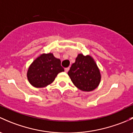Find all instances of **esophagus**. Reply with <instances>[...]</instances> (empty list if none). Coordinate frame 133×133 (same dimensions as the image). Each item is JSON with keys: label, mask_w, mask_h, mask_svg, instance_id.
Masks as SVG:
<instances>
[{"label": "esophagus", "mask_w": 133, "mask_h": 133, "mask_svg": "<svg viewBox=\"0 0 133 133\" xmlns=\"http://www.w3.org/2000/svg\"><path fill=\"white\" fill-rule=\"evenodd\" d=\"M69 70V68H65V72H68V71Z\"/></svg>", "instance_id": "obj_1"}]
</instances>
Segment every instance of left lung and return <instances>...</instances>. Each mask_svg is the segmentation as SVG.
<instances>
[{"mask_svg": "<svg viewBox=\"0 0 133 133\" xmlns=\"http://www.w3.org/2000/svg\"><path fill=\"white\" fill-rule=\"evenodd\" d=\"M73 84L82 91L90 92L96 89L101 79L100 70L90 55L79 54L68 72Z\"/></svg>", "mask_w": 133, "mask_h": 133, "instance_id": "obj_1", "label": "left lung"}]
</instances>
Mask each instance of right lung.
<instances>
[{
    "label": "right lung",
    "mask_w": 133,
    "mask_h": 133,
    "mask_svg": "<svg viewBox=\"0 0 133 133\" xmlns=\"http://www.w3.org/2000/svg\"><path fill=\"white\" fill-rule=\"evenodd\" d=\"M59 58L52 53L41 54L29 65L26 77L30 85L43 88L51 84L59 72L64 71Z\"/></svg>",
    "instance_id": "obj_1"
}]
</instances>
